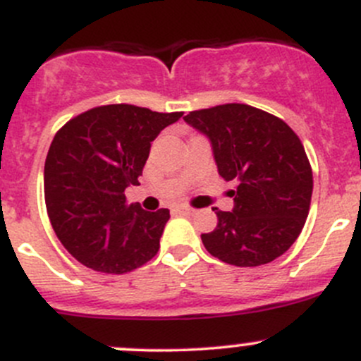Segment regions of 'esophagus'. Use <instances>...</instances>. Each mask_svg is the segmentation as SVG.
<instances>
[{
  "instance_id": "1",
  "label": "esophagus",
  "mask_w": 361,
  "mask_h": 361,
  "mask_svg": "<svg viewBox=\"0 0 361 361\" xmlns=\"http://www.w3.org/2000/svg\"><path fill=\"white\" fill-rule=\"evenodd\" d=\"M174 212H176V214H180V216H190V214H193V212H195V209H192V207H188V206H178L176 209H174Z\"/></svg>"
}]
</instances>
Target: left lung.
Listing matches in <instances>:
<instances>
[{"label":"left lung","instance_id":"8db88e82","mask_svg":"<svg viewBox=\"0 0 361 361\" xmlns=\"http://www.w3.org/2000/svg\"><path fill=\"white\" fill-rule=\"evenodd\" d=\"M207 136L219 176L237 181L233 209L202 233L204 247L233 267H261L282 256L308 218L313 173L305 147L279 117L245 104H225L183 117Z\"/></svg>","mask_w":361,"mask_h":361}]
</instances>
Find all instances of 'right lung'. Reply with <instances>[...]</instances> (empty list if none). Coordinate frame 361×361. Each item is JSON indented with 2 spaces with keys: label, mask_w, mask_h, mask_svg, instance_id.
Listing matches in <instances>:
<instances>
[{
  "label": "right lung",
  "mask_w": 361,
  "mask_h": 361,
  "mask_svg": "<svg viewBox=\"0 0 361 361\" xmlns=\"http://www.w3.org/2000/svg\"><path fill=\"white\" fill-rule=\"evenodd\" d=\"M183 112L135 105L94 107L53 138L44 162V200L56 237L75 259L102 273H126L157 254L168 209L128 206L150 143Z\"/></svg>",
  "instance_id": "right-lung-1"
}]
</instances>
